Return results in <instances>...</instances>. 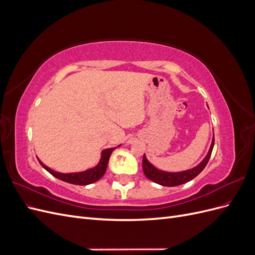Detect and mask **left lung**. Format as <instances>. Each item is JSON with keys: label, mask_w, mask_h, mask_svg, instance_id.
<instances>
[{"label": "left lung", "mask_w": 255, "mask_h": 255, "mask_svg": "<svg viewBox=\"0 0 255 255\" xmlns=\"http://www.w3.org/2000/svg\"><path fill=\"white\" fill-rule=\"evenodd\" d=\"M214 143H215V139L213 136L210 150H208L206 156L202 159L201 163H199L194 168L187 169V170H184V171H179V172H168V171L160 170V169L156 168L153 164L150 163L144 154L143 159H142L143 172L149 180H151L152 182L156 184L163 185V186H168V187L179 186V185L187 183L190 180L195 179V177L203 170L206 164L208 163V159L211 157V154L214 148Z\"/></svg>", "instance_id": "1"}]
</instances>
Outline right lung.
Listing matches in <instances>:
<instances>
[{"label": "right lung", "mask_w": 255, "mask_h": 255, "mask_svg": "<svg viewBox=\"0 0 255 255\" xmlns=\"http://www.w3.org/2000/svg\"><path fill=\"white\" fill-rule=\"evenodd\" d=\"M120 145L121 144H119L118 146H120ZM118 146L104 149L101 152V157H100L99 163L95 167L86 169V170L80 171V172H69V173L58 172V171L54 170V169L48 167L47 165H44L38 157H37V159L39 160L40 165L45 169V170H47L49 173H51L53 176L57 177L58 180H61V181L70 183V184H74V185H89L91 183H95V182L99 181L104 175V173L106 171V168H107V164H109V160L111 157V154L116 148H118Z\"/></svg>", "instance_id": "right-lung-1"}]
</instances>
